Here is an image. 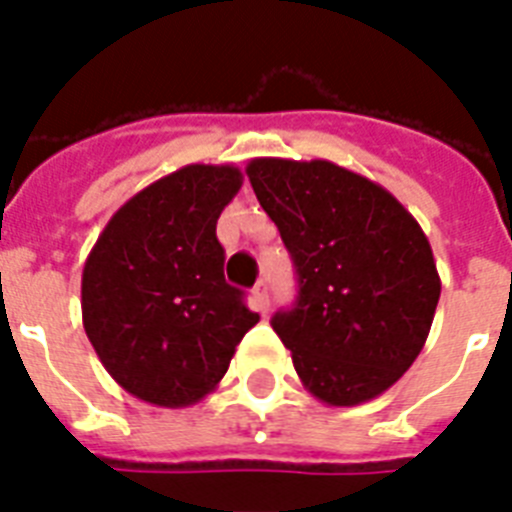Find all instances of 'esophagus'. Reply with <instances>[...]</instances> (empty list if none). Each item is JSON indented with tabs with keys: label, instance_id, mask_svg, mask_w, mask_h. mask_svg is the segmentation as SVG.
I'll list each match as a JSON object with an SVG mask.
<instances>
[{
	"label": "esophagus",
	"instance_id": "obj_1",
	"mask_svg": "<svg viewBox=\"0 0 512 512\" xmlns=\"http://www.w3.org/2000/svg\"><path fill=\"white\" fill-rule=\"evenodd\" d=\"M252 303L260 313L268 311V305H271V297H268V284L265 281H257L255 289H252Z\"/></svg>",
	"mask_w": 512,
	"mask_h": 512
}]
</instances>
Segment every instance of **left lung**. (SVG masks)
<instances>
[{
  "label": "left lung",
  "instance_id": "left-lung-1",
  "mask_svg": "<svg viewBox=\"0 0 512 512\" xmlns=\"http://www.w3.org/2000/svg\"><path fill=\"white\" fill-rule=\"evenodd\" d=\"M247 177L297 268V303L271 319L308 393L372 401L420 356L441 279L428 236L369 177L327 159H252Z\"/></svg>",
  "mask_w": 512,
  "mask_h": 512
}]
</instances>
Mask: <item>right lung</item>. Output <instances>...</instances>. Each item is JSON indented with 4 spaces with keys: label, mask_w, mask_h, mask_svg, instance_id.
I'll use <instances>...</instances> for the list:
<instances>
[{
    "label": "right lung",
    "mask_w": 512,
    "mask_h": 512,
    "mask_svg": "<svg viewBox=\"0 0 512 512\" xmlns=\"http://www.w3.org/2000/svg\"><path fill=\"white\" fill-rule=\"evenodd\" d=\"M233 164H188L124 201L82 273V321L106 372L140 401L191 406L228 372L260 316L223 276L217 217Z\"/></svg>",
    "instance_id": "1"
}]
</instances>
